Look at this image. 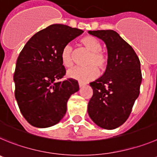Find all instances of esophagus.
<instances>
[{"instance_id": "34e87169", "label": "esophagus", "mask_w": 157, "mask_h": 157, "mask_svg": "<svg viewBox=\"0 0 157 157\" xmlns=\"http://www.w3.org/2000/svg\"><path fill=\"white\" fill-rule=\"evenodd\" d=\"M78 84H79V87H83V86H84L85 85V83H84V82H81V81H79L78 82Z\"/></svg>"}]
</instances>
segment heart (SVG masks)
Instances as JSON below:
<instances>
[{
	"label": "heart",
	"instance_id": "heart-1",
	"mask_svg": "<svg viewBox=\"0 0 157 157\" xmlns=\"http://www.w3.org/2000/svg\"><path fill=\"white\" fill-rule=\"evenodd\" d=\"M81 44L90 52L84 63L87 66L71 69L67 72V76L74 80L88 81L97 77L98 71L101 73L106 69L107 57L101 51V44L94 36H84L82 38ZM60 56L63 66L66 67H71L73 66V47L71 45H65L62 49Z\"/></svg>",
	"mask_w": 157,
	"mask_h": 157
}]
</instances>
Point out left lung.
Instances as JSON below:
<instances>
[{
    "label": "left lung",
    "mask_w": 157,
    "mask_h": 157,
    "mask_svg": "<svg viewBox=\"0 0 157 157\" xmlns=\"http://www.w3.org/2000/svg\"><path fill=\"white\" fill-rule=\"evenodd\" d=\"M88 33L105 44L108 59L104 74L90 83L93 95L87 112L98 127L115 129L128 120L140 93V61L132 47L116 31L94 30Z\"/></svg>",
    "instance_id": "obj_1"
}]
</instances>
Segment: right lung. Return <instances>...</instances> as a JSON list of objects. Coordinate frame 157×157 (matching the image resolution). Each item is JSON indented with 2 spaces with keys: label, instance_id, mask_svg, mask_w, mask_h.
Here are the masks:
<instances>
[{
  "label": "right lung",
  "instance_id": "obj_1",
  "mask_svg": "<svg viewBox=\"0 0 157 157\" xmlns=\"http://www.w3.org/2000/svg\"><path fill=\"white\" fill-rule=\"evenodd\" d=\"M84 31L53 24L35 33L21 51L14 73L15 96L24 118L36 128H49L63 118L70 96L78 91L73 79L61 81L66 69L61 52Z\"/></svg>",
  "mask_w": 157,
  "mask_h": 157
}]
</instances>
